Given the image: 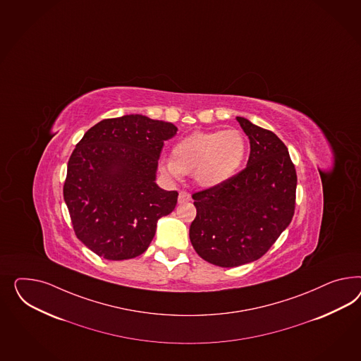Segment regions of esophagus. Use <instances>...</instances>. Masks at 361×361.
<instances>
[{
	"instance_id": "obj_1",
	"label": "esophagus",
	"mask_w": 361,
	"mask_h": 361,
	"mask_svg": "<svg viewBox=\"0 0 361 361\" xmlns=\"http://www.w3.org/2000/svg\"><path fill=\"white\" fill-rule=\"evenodd\" d=\"M190 200H191V195L188 192H185V191H180L179 192V196H178V203L179 204H183V203H187Z\"/></svg>"
}]
</instances>
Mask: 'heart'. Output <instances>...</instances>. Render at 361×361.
<instances>
[{
	"mask_svg": "<svg viewBox=\"0 0 361 361\" xmlns=\"http://www.w3.org/2000/svg\"><path fill=\"white\" fill-rule=\"evenodd\" d=\"M247 154V141L237 129L194 132L178 141L171 157L161 159V170L171 179L192 174L204 188L224 185L235 176Z\"/></svg>",
	"mask_w": 361,
	"mask_h": 361,
	"instance_id": "obj_1",
	"label": "heart"
}]
</instances>
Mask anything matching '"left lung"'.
<instances>
[{"mask_svg": "<svg viewBox=\"0 0 361 361\" xmlns=\"http://www.w3.org/2000/svg\"><path fill=\"white\" fill-rule=\"evenodd\" d=\"M250 144L247 167L224 185L192 195L190 240L196 253L221 268L262 257L288 227L297 173L288 147L273 132L236 117Z\"/></svg>", "mask_w": 361, "mask_h": 361, "instance_id": "1", "label": "left lung"}]
</instances>
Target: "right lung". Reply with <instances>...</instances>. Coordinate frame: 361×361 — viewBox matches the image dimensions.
I'll return each mask as SVG.
<instances>
[{
  "label": "right lung",
  "instance_id": "add662e5",
  "mask_svg": "<svg viewBox=\"0 0 361 361\" xmlns=\"http://www.w3.org/2000/svg\"><path fill=\"white\" fill-rule=\"evenodd\" d=\"M178 128L142 114L106 118L76 145L63 187L73 231L97 256L120 261L142 255L176 191L155 183L164 142Z\"/></svg>",
  "mask_w": 361,
  "mask_h": 361
}]
</instances>
